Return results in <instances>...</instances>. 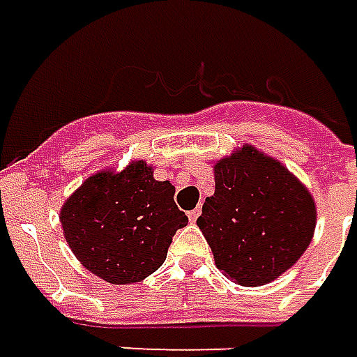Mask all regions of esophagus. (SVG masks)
<instances>
[{"instance_id":"34e87169","label":"esophagus","mask_w":357,"mask_h":357,"mask_svg":"<svg viewBox=\"0 0 357 357\" xmlns=\"http://www.w3.org/2000/svg\"><path fill=\"white\" fill-rule=\"evenodd\" d=\"M198 216H200V208H195V210H190V212H188V220H190L192 224L198 220Z\"/></svg>"}]
</instances>
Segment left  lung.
Listing matches in <instances>:
<instances>
[{
    "label": "left lung",
    "mask_w": 357,
    "mask_h": 357,
    "mask_svg": "<svg viewBox=\"0 0 357 357\" xmlns=\"http://www.w3.org/2000/svg\"><path fill=\"white\" fill-rule=\"evenodd\" d=\"M202 229L216 267L241 287H261L291 269L317 228V204L283 162L253 145L214 162Z\"/></svg>",
    "instance_id": "1"
}]
</instances>
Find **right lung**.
<instances>
[{"mask_svg":"<svg viewBox=\"0 0 357 357\" xmlns=\"http://www.w3.org/2000/svg\"><path fill=\"white\" fill-rule=\"evenodd\" d=\"M143 159L88 176L61 208L64 240L76 259L112 284L139 283L167 259L176 229L188 224L174 186L155 181Z\"/></svg>","mask_w":357,"mask_h":357,"instance_id":"right-lung-1","label":"right lung"}]
</instances>
